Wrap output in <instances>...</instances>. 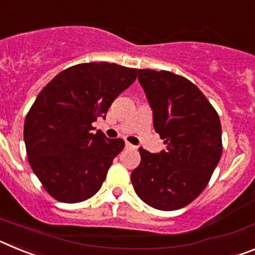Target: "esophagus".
<instances>
[{
  "instance_id": "esophagus-1",
  "label": "esophagus",
  "mask_w": 255,
  "mask_h": 255,
  "mask_svg": "<svg viewBox=\"0 0 255 255\" xmlns=\"http://www.w3.org/2000/svg\"><path fill=\"white\" fill-rule=\"evenodd\" d=\"M125 147L128 148V149H134V148H135L131 143H129V141H126V143H125Z\"/></svg>"
}]
</instances>
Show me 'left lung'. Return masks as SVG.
<instances>
[{
  "label": "left lung",
  "mask_w": 255,
  "mask_h": 255,
  "mask_svg": "<svg viewBox=\"0 0 255 255\" xmlns=\"http://www.w3.org/2000/svg\"><path fill=\"white\" fill-rule=\"evenodd\" d=\"M138 74L166 150L150 153L139 148L141 161L131 172L132 186L148 206L175 211L204 190L220 162V117L186 78L164 70L143 69Z\"/></svg>",
  "instance_id": "obj_1"
}]
</instances>
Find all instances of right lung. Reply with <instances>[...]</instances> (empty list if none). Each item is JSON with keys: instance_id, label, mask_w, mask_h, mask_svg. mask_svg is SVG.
Instances as JSON below:
<instances>
[{"instance_id": "1", "label": "right lung", "mask_w": 255, "mask_h": 255, "mask_svg": "<svg viewBox=\"0 0 255 255\" xmlns=\"http://www.w3.org/2000/svg\"><path fill=\"white\" fill-rule=\"evenodd\" d=\"M136 69L108 62L71 66L38 94L24 124L29 163L55 199L79 203L93 197L125 147L92 124L135 82Z\"/></svg>"}]
</instances>
